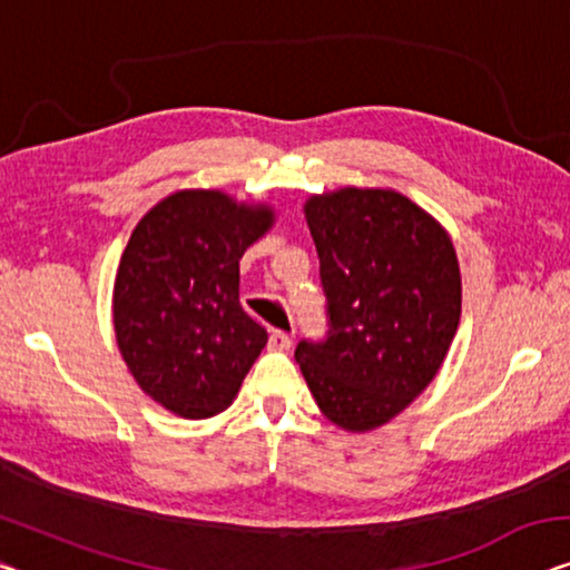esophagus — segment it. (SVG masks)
<instances>
[{"label": "esophagus", "instance_id": "1", "mask_svg": "<svg viewBox=\"0 0 570 570\" xmlns=\"http://www.w3.org/2000/svg\"><path fill=\"white\" fill-rule=\"evenodd\" d=\"M268 343L274 351H288V347H292V335L284 333V330H274L268 337Z\"/></svg>", "mask_w": 570, "mask_h": 570}]
</instances>
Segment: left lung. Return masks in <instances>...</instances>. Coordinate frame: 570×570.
I'll return each mask as SVG.
<instances>
[{
	"instance_id": "1",
	"label": "left lung",
	"mask_w": 570,
	"mask_h": 570,
	"mask_svg": "<svg viewBox=\"0 0 570 570\" xmlns=\"http://www.w3.org/2000/svg\"><path fill=\"white\" fill-rule=\"evenodd\" d=\"M317 245L327 333L299 340L320 410L363 432L396 417L438 368L461 320V271L448 233L396 191L340 189L304 207Z\"/></svg>"
}]
</instances>
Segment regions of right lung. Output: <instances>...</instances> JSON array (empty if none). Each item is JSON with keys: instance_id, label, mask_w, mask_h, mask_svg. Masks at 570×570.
<instances>
[{"instance_id": "right-lung-1", "label": "right lung", "mask_w": 570, "mask_h": 570, "mask_svg": "<svg viewBox=\"0 0 570 570\" xmlns=\"http://www.w3.org/2000/svg\"><path fill=\"white\" fill-rule=\"evenodd\" d=\"M274 223L223 191H178L140 219L115 278V333L142 392L204 420L233 404L266 345L240 307V258Z\"/></svg>"}]
</instances>
